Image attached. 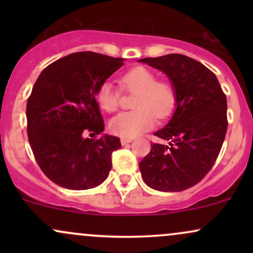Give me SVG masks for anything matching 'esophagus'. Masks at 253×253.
Masks as SVG:
<instances>
[{
	"label": "esophagus",
	"instance_id": "1",
	"mask_svg": "<svg viewBox=\"0 0 253 253\" xmlns=\"http://www.w3.org/2000/svg\"><path fill=\"white\" fill-rule=\"evenodd\" d=\"M120 141L123 145H127V144H129L130 141H133V139L132 138H121Z\"/></svg>",
	"mask_w": 253,
	"mask_h": 253
}]
</instances>
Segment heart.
Listing matches in <instances>:
<instances>
[{
	"label": "heart",
	"mask_w": 253,
	"mask_h": 253,
	"mask_svg": "<svg viewBox=\"0 0 253 253\" xmlns=\"http://www.w3.org/2000/svg\"><path fill=\"white\" fill-rule=\"evenodd\" d=\"M121 89L134 92L132 112L120 113L109 123L113 134L121 138H134L155 126L156 117L165 119L172 113L176 104L173 88L167 82L156 81L152 71L144 66H135L120 78ZM96 100L101 109L113 113L119 107V90L110 82H104L97 90Z\"/></svg>",
	"instance_id": "1"
}]
</instances>
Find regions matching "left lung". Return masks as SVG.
<instances>
[{"label":"left lung","instance_id":"obj_1","mask_svg":"<svg viewBox=\"0 0 253 253\" xmlns=\"http://www.w3.org/2000/svg\"><path fill=\"white\" fill-rule=\"evenodd\" d=\"M169 77L176 96L170 121L155 135L168 145L152 144L139 163L144 182L159 191H182L195 185L215 163L227 130V100L215 75L183 54L143 58Z\"/></svg>","mask_w":253,"mask_h":253}]
</instances>
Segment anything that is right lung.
<instances>
[{
	"label": "right lung",
	"instance_id": "right-lung-1",
	"mask_svg": "<svg viewBox=\"0 0 253 253\" xmlns=\"http://www.w3.org/2000/svg\"><path fill=\"white\" fill-rule=\"evenodd\" d=\"M124 58L76 52L56 60L38 77L27 101V134L40 169L71 190L97 187L112 169L118 136L102 134L97 90L124 65ZM88 132L101 136L86 138Z\"/></svg>",
	"mask_w": 253,
	"mask_h": 253
}]
</instances>
